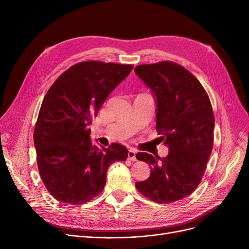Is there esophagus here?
I'll return each mask as SVG.
<instances>
[{
	"instance_id": "34e87169",
	"label": "esophagus",
	"mask_w": 249,
	"mask_h": 249,
	"mask_svg": "<svg viewBox=\"0 0 249 249\" xmlns=\"http://www.w3.org/2000/svg\"><path fill=\"white\" fill-rule=\"evenodd\" d=\"M127 160H133V161L137 160V159H136V151L134 149L128 150V152H127Z\"/></svg>"
}]
</instances>
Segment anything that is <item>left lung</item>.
<instances>
[{
	"mask_svg": "<svg viewBox=\"0 0 249 249\" xmlns=\"http://www.w3.org/2000/svg\"><path fill=\"white\" fill-rule=\"evenodd\" d=\"M135 73L157 102V131L169 147L166 158L138 152L150 166V176L136 182L149 200L168 204L198 187L213 146L214 114L206 90L185 68L172 62L140 65Z\"/></svg>",
	"mask_w": 249,
	"mask_h": 249,
	"instance_id": "8db88e82",
	"label": "left lung"
}]
</instances>
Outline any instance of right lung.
Wrapping results in <instances>:
<instances>
[{
  "instance_id": "obj_1",
  "label": "right lung",
  "mask_w": 249,
  "mask_h": 249,
  "mask_svg": "<svg viewBox=\"0 0 249 249\" xmlns=\"http://www.w3.org/2000/svg\"><path fill=\"white\" fill-rule=\"evenodd\" d=\"M133 65L82 62L65 71L42 102L34 131L37 164L43 183L65 204H84L102 193L114 161L127 158L119 143L109 147L90 141L92 117L124 80Z\"/></svg>"
}]
</instances>
